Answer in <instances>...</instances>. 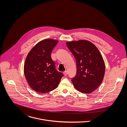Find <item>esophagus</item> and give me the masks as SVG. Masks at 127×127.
I'll list each match as a JSON object with an SVG mask.
<instances>
[{"instance_id": "obj_1", "label": "esophagus", "mask_w": 127, "mask_h": 127, "mask_svg": "<svg viewBox=\"0 0 127 127\" xmlns=\"http://www.w3.org/2000/svg\"><path fill=\"white\" fill-rule=\"evenodd\" d=\"M67 74H68L67 71H65V72H64V73H63L64 75V76H67Z\"/></svg>"}]
</instances>
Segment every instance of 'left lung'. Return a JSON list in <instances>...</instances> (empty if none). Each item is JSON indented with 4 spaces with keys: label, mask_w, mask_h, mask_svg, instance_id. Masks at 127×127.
<instances>
[{
    "label": "left lung",
    "mask_w": 127,
    "mask_h": 127,
    "mask_svg": "<svg viewBox=\"0 0 127 127\" xmlns=\"http://www.w3.org/2000/svg\"><path fill=\"white\" fill-rule=\"evenodd\" d=\"M77 63V74L71 80L74 88L80 92L92 93L102 83L105 73V64L96 46L87 40L66 42Z\"/></svg>",
    "instance_id": "left-lung-1"
}]
</instances>
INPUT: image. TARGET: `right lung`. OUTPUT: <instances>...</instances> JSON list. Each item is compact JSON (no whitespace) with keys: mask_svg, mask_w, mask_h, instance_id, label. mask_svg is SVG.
Masks as SVG:
<instances>
[{"mask_svg":"<svg viewBox=\"0 0 127 127\" xmlns=\"http://www.w3.org/2000/svg\"><path fill=\"white\" fill-rule=\"evenodd\" d=\"M58 42L46 39L36 44L27 55L24 73L30 87L39 93H47L56 89L64 76L55 69L51 53Z\"/></svg>","mask_w":127,"mask_h":127,"instance_id":"obj_1","label":"right lung"}]
</instances>
